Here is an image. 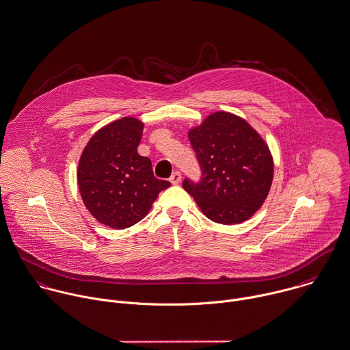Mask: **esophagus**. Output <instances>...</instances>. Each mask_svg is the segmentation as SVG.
Masks as SVG:
<instances>
[{"label": "esophagus", "mask_w": 350, "mask_h": 350, "mask_svg": "<svg viewBox=\"0 0 350 350\" xmlns=\"http://www.w3.org/2000/svg\"><path fill=\"white\" fill-rule=\"evenodd\" d=\"M180 179H182L180 172H179V171H175V172H172V175H171V178H170V182H171L172 185H178V183L180 182Z\"/></svg>", "instance_id": "1"}]
</instances>
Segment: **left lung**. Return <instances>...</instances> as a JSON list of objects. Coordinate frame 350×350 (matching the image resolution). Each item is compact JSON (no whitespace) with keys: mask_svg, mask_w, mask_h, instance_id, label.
Listing matches in <instances>:
<instances>
[{"mask_svg":"<svg viewBox=\"0 0 350 350\" xmlns=\"http://www.w3.org/2000/svg\"><path fill=\"white\" fill-rule=\"evenodd\" d=\"M189 139L201 179L185 178L183 189L215 223L231 226L250 219L273 180L271 154L260 135L244 119L220 111L190 130Z\"/></svg>","mask_w":350,"mask_h":350,"instance_id":"left-lung-1","label":"left lung"}]
</instances>
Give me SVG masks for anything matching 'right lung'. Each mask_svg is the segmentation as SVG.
<instances>
[{
  "instance_id": "1",
  "label": "right lung",
  "mask_w": 350,
  "mask_h": 350,
  "mask_svg": "<svg viewBox=\"0 0 350 350\" xmlns=\"http://www.w3.org/2000/svg\"><path fill=\"white\" fill-rule=\"evenodd\" d=\"M142 129L135 118L111 122L95 133L80 157L81 198L98 221L116 230L142 220L159 193L171 186L153 175L150 159L138 154Z\"/></svg>"
}]
</instances>
